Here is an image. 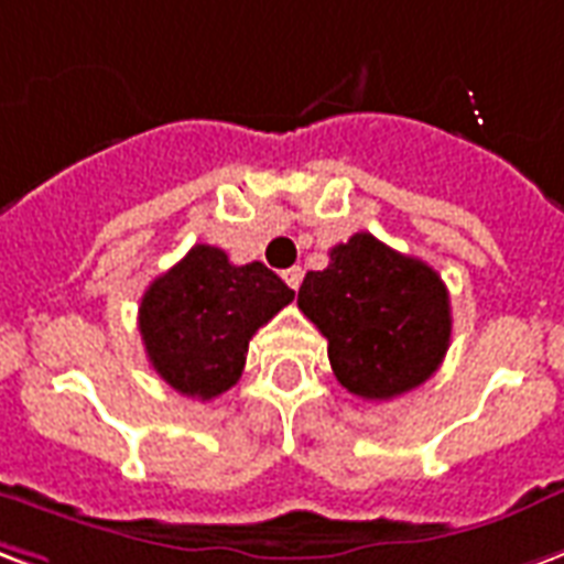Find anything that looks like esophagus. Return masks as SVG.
<instances>
[{"label":"esophagus","mask_w":564,"mask_h":564,"mask_svg":"<svg viewBox=\"0 0 564 564\" xmlns=\"http://www.w3.org/2000/svg\"><path fill=\"white\" fill-rule=\"evenodd\" d=\"M302 278H304V271L299 269V265L283 271V281H286V286H290V290H299V286H302Z\"/></svg>","instance_id":"esophagus-1"}]
</instances>
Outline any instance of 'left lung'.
Here are the masks:
<instances>
[{"instance_id":"left-lung-1","label":"left lung","mask_w":564,"mask_h":564,"mask_svg":"<svg viewBox=\"0 0 564 564\" xmlns=\"http://www.w3.org/2000/svg\"><path fill=\"white\" fill-rule=\"evenodd\" d=\"M307 271L299 307L328 340L337 382L361 400H391L440 370L452 340L448 290L427 262L370 232L328 250Z\"/></svg>"}]
</instances>
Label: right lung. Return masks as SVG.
Wrapping results in <instances>:
<instances>
[{
    "label": "right lung",
    "mask_w": 564,
    "mask_h": 564,
    "mask_svg": "<svg viewBox=\"0 0 564 564\" xmlns=\"http://www.w3.org/2000/svg\"><path fill=\"white\" fill-rule=\"evenodd\" d=\"M293 299L262 262L232 265L220 248L194 245L140 302L145 356L178 394L218 398L239 382L250 337Z\"/></svg>",
    "instance_id": "1"
}]
</instances>
